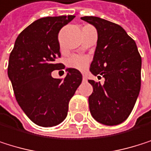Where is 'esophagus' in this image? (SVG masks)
Here are the masks:
<instances>
[{"label": "esophagus", "instance_id": "obj_1", "mask_svg": "<svg viewBox=\"0 0 151 151\" xmlns=\"http://www.w3.org/2000/svg\"><path fill=\"white\" fill-rule=\"evenodd\" d=\"M82 79H83V81H87V76H86V75H83Z\"/></svg>", "mask_w": 151, "mask_h": 151}]
</instances>
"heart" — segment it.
Returning a JSON list of instances; mask_svg holds the SVG:
<instances>
[{"mask_svg": "<svg viewBox=\"0 0 151 151\" xmlns=\"http://www.w3.org/2000/svg\"><path fill=\"white\" fill-rule=\"evenodd\" d=\"M89 58L82 55H72L67 60V65L70 68L84 71L88 69Z\"/></svg>", "mask_w": 151, "mask_h": 151, "instance_id": "obj_1", "label": "heart"}]
</instances>
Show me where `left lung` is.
<instances>
[{
  "mask_svg": "<svg viewBox=\"0 0 151 151\" xmlns=\"http://www.w3.org/2000/svg\"><path fill=\"white\" fill-rule=\"evenodd\" d=\"M81 19L98 31L90 71L105 78L104 85L88 81L93 87L88 96L91 115L105 125L120 124L132 111L141 89V55L135 41L121 26L93 16Z\"/></svg>",
  "mask_w": 151,
  "mask_h": 151,
  "instance_id": "obj_1",
  "label": "left lung"
}]
</instances>
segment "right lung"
<instances>
[{
	"label": "right lung",
	"mask_w": 151,
	"mask_h": 151,
	"mask_svg": "<svg viewBox=\"0 0 151 151\" xmlns=\"http://www.w3.org/2000/svg\"><path fill=\"white\" fill-rule=\"evenodd\" d=\"M75 16L45 17L30 24L19 35L9 55L8 76L15 98L29 119L43 127L61 124L69 102L82 81L81 73L68 68L63 80L52 77L63 64L58 34ZM64 68V67H63Z\"/></svg>",
	"instance_id": "obj_1"
}]
</instances>
